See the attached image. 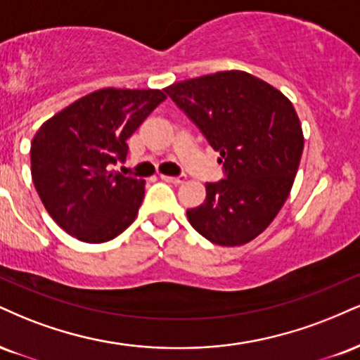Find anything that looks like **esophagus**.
Segmentation results:
<instances>
[{"label":"esophagus","instance_id":"obj_1","mask_svg":"<svg viewBox=\"0 0 360 360\" xmlns=\"http://www.w3.org/2000/svg\"><path fill=\"white\" fill-rule=\"evenodd\" d=\"M161 179L167 181V183H172V184H183L186 181V174H181V176H161Z\"/></svg>","mask_w":360,"mask_h":360}]
</instances>
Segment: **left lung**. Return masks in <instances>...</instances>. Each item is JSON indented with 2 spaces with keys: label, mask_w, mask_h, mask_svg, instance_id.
Masks as SVG:
<instances>
[{
  "label": "left lung",
  "mask_w": 360,
  "mask_h": 360,
  "mask_svg": "<svg viewBox=\"0 0 360 360\" xmlns=\"http://www.w3.org/2000/svg\"><path fill=\"white\" fill-rule=\"evenodd\" d=\"M210 146L224 179L206 184L201 206L188 219L211 243L240 246L275 219L295 181L304 132L292 102L246 72L229 70L164 89Z\"/></svg>",
  "instance_id": "1"
}]
</instances>
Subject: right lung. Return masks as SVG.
Masks as SVG:
<instances>
[{
  "label": "right lung",
  "mask_w": 360,
  "mask_h": 360,
  "mask_svg": "<svg viewBox=\"0 0 360 360\" xmlns=\"http://www.w3.org/2000/svg\"><path fill=\"white\" fill-rule=\"evenodd\" d=\"M162 101V90L102 89L38 129L32 177L60 228L85 243L114 240L136 219L144 181L110 171L127 158V139Z\"/></svg>",
  "instance_id": "1"
}]
</instances>
